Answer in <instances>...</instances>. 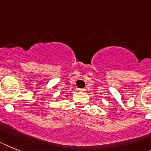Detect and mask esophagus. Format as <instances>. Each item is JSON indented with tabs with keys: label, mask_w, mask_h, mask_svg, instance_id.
<instances>
[{
	"label": "esophagus",
	"mask_w": 151,
	"mask_h": 151,
	"mask_svg": "<svg viewBox=\"0 0 151 151\" xmlns=\"http://www.w3.org/2000/svg\"><path fill=\"white\" fill-rule=\"evenodd\" d=\"M78 90H79V91H81V92H83V91H85L86 90H85V89H79Z\"/></svg>",
	"instance_id": "1"
}]
</instances>
